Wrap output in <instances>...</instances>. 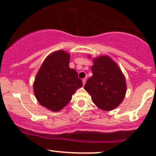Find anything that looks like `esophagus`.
I'll return each instance as SVG.
<instances>
[{
	"label": "esophagus",
	"mask_w": 156,
	"mask_h": 156,
	"mask_svg": "<svg viewBox=\"0 0 156 156\" xmlns=\"http://www.w3.org/2000/svg\"><path fill=\"white\" fill-rule=\"evenodd\" d=\"M86 81H87V79H86V78H83V79H82V82H83V85H85Z\"/></svg>",
	"instance_id": "34e87169"
}]
</instances>
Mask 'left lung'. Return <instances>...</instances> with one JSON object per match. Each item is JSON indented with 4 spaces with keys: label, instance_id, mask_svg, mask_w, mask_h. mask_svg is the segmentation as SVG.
Listing matches in <instances>:
<instances>
[{
    "label": "left lung",
    "instance_id": "left-lung-1",
    "mask_svg": "<svg viewBox=\"0 0 156 156\" xmlns=\"http://www.w3.org/2000/svg\"><path fill=\"white\" fill-rule=\"evenodd\" d=\"M93 62V76L87 80L84 89L98 108L112 111L124 99L127 88L125 78L117 64L108 55H101Z\"/></svg>",
    "mask_w": 156,
    "mask_h": 156
}]
</instances>
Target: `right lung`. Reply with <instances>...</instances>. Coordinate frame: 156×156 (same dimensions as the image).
Returning <instances> with one entry per match:
<instances>
[{"label":"right lung","instance_id":"obj_1","mask_svg":"<svg viewBox=\"0 0 156 156\" xmlns=\"http://www.w3.org/2000/svg\"><path fill=\"white\" fill-rule=\"evenodd\" d=\"M70 55L64 51L49 55L41 66L34 83V92L43 107L58 112L67 105L72 95L83 86L78 73L69 67Z\"/></svg>","mask_w":156,"mask_h":156}]
</instances>
